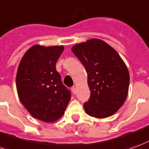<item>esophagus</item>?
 Masks as SVG:
<instances>
[{"mask_svg":"<svg viewBox=\"0 0 149 149\" xmlns=\"http://www.w3.org/2000/svg\"><path fill=\"white\" fill-rule=\"evenodd\" d=\"M72 93L75 95L77 93V88H76L75 87H72Z\"/></svg>","mask_w":149,"mask_h":149,"instance_id":"obj_1","label":"esophagus"}]
</instances>
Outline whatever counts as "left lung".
Masks as SVG:
<instances>
[{"mask_svg":"<svg viewBox=\"0 0 149 149\" xmlns=\"http://www.w3.org/2000/svg\"><path fill=\"white\" fill-rule=\"evenodd\" d=\"M88 74L91 96L84 108L96 118L112 116L128 95L130 72L116 50L104 41L91 38L72 47Z\"/></svg>","mask_w":149,"mask_h":149,"instance_id":"1","label":"left lung"}]
</instances>
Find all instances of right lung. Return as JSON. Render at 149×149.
<instances>
[{
	"label": "right lung",
	"instance_id": "add662e5",
	"mask_svg": "<svg viewBox=\"0 0 149 149\" xmlns=\"http://www.w3.org/2000/svg\"><path fill=\"white\" fill-rule=\"evenodd\" d=\"M63 50V46L35 45L24 54L17 69L19 99L33 118L42 122L59 119L71 99L70 91L56 70Z\"/></svg>",
	"mask_w": 149,
	"mask_h": 149
}]
</instances>
